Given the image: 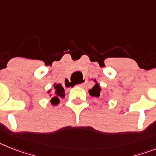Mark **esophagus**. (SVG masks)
Returning <instances> with one entry per match:
<instances>
[{"mask_svg":"<svg viewBox=\"0 0 156 156\" xmlns=\"http://www.w3.org/2000/svg\"><path fill=\"white\" fill-rule=\"evenodd\" d=\"M86 83V80L83 79V81L81 82V83H80L79 84H77V86H79V87H81V86H83V84H84V83Z\"/></svg>","mask_w":156,"mask_h":156,"instance_id":"obj_1","label":"esophagus"}]
</instances>
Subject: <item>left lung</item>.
<instances>
[{"mask_svg":"<svg viewBox=\"0 0 156 156\" xmlns=\"http://www.w3.org/2000/svg\"><path fill=\"white\" fill-rule=\"evenodd\" d=\"M93 81L95 82V85L92 87V88L88 90V92L92 96H95V97H100V92H101V87L99 84V83L96 81V79H94Z\"/></svg>","mask_w":156,"mask_h":156,"instance_id":"1","label":"left lung"}]
</instances>
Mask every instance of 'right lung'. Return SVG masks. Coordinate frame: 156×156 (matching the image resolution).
<instances>
[{"mask_svg":"<svg viewBox=\"0 0 156 156\" xmlns=\"http://www.w3.org/2000/svg\"><path fill=\"white\" fill-rule=\"evenodd\" d=\"M48 94H49V97H51V104L53 106L57 105L60 103V99H64L65 97L64 89L60 83H54L52 89L48 91Z\"/></svg>","mask_w":156,"mask_h":156,"instance_id":"1","label":"right lung"}]
</instances>
